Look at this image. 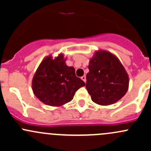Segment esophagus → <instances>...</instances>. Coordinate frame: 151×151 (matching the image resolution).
I'll return each mask as SVG.
<instances>
[{
    "label": "esophagus",
    "mask_w": 151,
    "mask_h": 151,
    "mask_svg": "<svg viewBox=\"0 0 151 151\" xmlns=\"http://www.w3.org/2000/svg\"><path fill=\"white\" fill-rule=\"evenodd\" d=\"M81 79H82V80H83V81L85 82H85H86V77H85V75H84V76H83V77H81Z\"/></svg>",
    "instance_id": "esophagus-1"
}]
</instances>
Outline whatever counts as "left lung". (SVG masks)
Masks as SVG:
<instances>
[{
    "instance_id": "left-lung-1",
    "label": "left lung",
    "mask_w": 151,
    "mask_h": 151,
    "mask_svg": "<svg viewBox=\"0 0 151 151\" xmlns=\"http://www.w3.org/2000/svg\"><path fill=\"white\" fill-rule=\"evenodd\" d=\"M88 68L86 89L93 102L107 106L124 96L129 89V75L115 55L97 50L90 59Z\"/></svg>"
}]
</instances>
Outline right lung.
<instances>
[{"label": "right lung", "mask_w": 151, "mask_h": 151, "mask_svg": "<svg viewBox=\"0 0 151 151\" xmlns=\"http://www.w3.org/2000/svg\"><path fill=\"white\" fill-rule=\"evenodd\" d=\"M66 58L60 53L57 57L51 55L42 60L32 80L34 95L44 104L60 106L69 102L76 91L85 85L75 75L73 66L66 64Z\"/></svg>", "instance_id": "right-lung-1"}]
</instances>
